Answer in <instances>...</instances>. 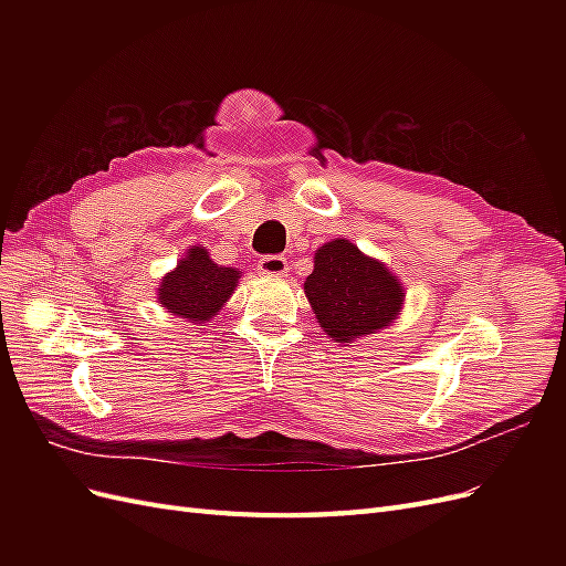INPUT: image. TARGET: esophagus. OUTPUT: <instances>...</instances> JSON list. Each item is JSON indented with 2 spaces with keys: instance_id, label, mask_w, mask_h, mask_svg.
Segmentation results:
<instances>
[{
  "instance_id": "obj_1",
  "label": "esophagus",
  "mask_w": 566,
  "mask_h": 566,
  "mask_svg": "<svg viewBox=\"0 0 566 566\" xmlns=\"http://www.w3.org/2000/svg\"><path fill=\"white\" fill-rule=\"evenodd\" d=\"M256 269L264 276H285L287 273V260L283 254H264L260 262H256Z\"/></svg>"
}]
</instances>
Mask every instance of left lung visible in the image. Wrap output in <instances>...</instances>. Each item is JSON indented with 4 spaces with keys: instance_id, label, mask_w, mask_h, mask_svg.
Instances as JSON below:
<instances>
[{
    "instance_id": "8db88e82",
    "label": "left lung",
    "mask_w": 566,
    "mask_h": 566,
    "mask_svg": "<svg viewBox=\"0 0 566 566\" xmlns=\"http://www.w3.org/2000/svg\"><path fill=\"white\" fill-rule=\"evenodd\" d=\"M321 328L335 342H352L397 318L403 290L385 264L370 260L345 238L316 250L304 283Z\"/></svg>"
}]
</instances>
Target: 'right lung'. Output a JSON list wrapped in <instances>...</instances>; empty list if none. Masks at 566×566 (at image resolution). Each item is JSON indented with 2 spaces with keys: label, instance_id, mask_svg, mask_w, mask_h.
Listing matches in <instances>:
<instances>
[{
  "label": "right lung",
  "instance_id": "add662e5",
  "mask_svg": "<svg viewBox=\"0 0 566 566\" xmlns=\"http://www.w3.org/2000/svg\"><path fill=\"white\" fill-rule=\"evenodd\" d=\"M235 283L238 271L214 264L208 250L191 248L177 269L163 279L158 300L169 314L202 323L221 310Z\"/></svg>",
  "mask_w": 566,
  "mask_h": 566
}]
</instances>
